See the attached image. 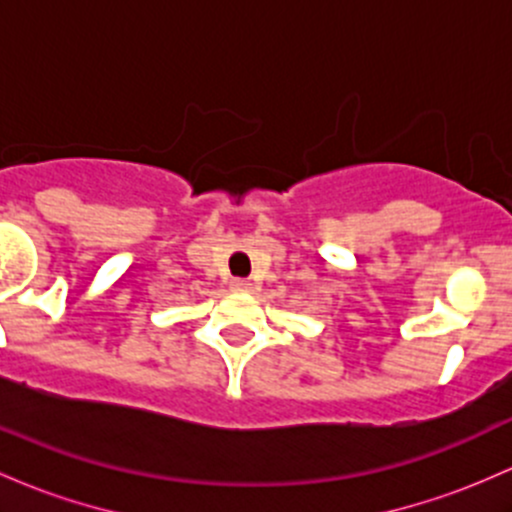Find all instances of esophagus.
<instances>
[{
    "label": "esophagus",
    "instance_id": "obj_1",
    "mask_svg": "<svg viewBox=\"0 0 512 512\" xmlns=\"http://www.w3.org/2000/svg\"><path fill=\"white\" fill-rule=\"evenodd\" d=\"M230 289H233V291H252V282H250V279H233V282H230Z\"/></svg>",
    "mask_w": 512,
    "mask_h": 512
}]
</instances>
